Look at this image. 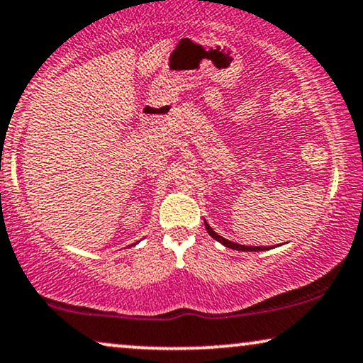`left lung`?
Returning a JSON list of instances; mask_svg holds the SVG:
<instances>
[{
    "instance_id": "left-lung-1",
    "label": "left lung",
    "mask_w": 363,
    "mask_h": 363,
    "mask_svg": "<svg viewBox=\"0 0 363 363\" xmlns=\"http://www.w3.org/2000/svg\"><path fill=\"white\" fill-rule=\"evenodd\" d=\"M205 226H206L208 235H210L211 238H215V240H216L218 242H221V245H225L226 247H231V250H236V251H264V250H269V247H271V246L267 247V246H245V245H238V242L228 241V240H225V238H223V236L218 235V233L213 231L211 226L208 225L206 221H205Z\"/></svg>"
}]
</instances>
